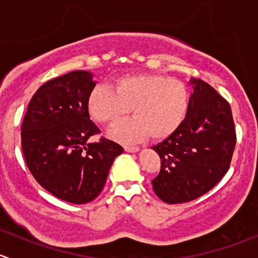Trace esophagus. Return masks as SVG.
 I'll return each instance as SVG.
<instances>
[{
    "instance_id": "34e87169",
    "label": "esophagus",
    "mask_w": 258,
    "mask_h": 258,
    "mask_svg": "<svg viewBox=\"0 0 258 258\" xmlns=\"http://www.w3.org/2000/svg\"><path fill=\"white\" fill-rule=\"evenodd\" d=\"M124 150H126L127 152H136V151H139L140 147L139 146H128V145H126V146H124Z\"/></svg>"
}]
</instances>
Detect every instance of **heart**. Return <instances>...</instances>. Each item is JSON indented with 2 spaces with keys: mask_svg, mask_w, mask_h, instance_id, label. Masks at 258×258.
<instances>
[{
  "mask_svg": "<svg viewBox=\"0 0 258 258\" xmlns=\"http://www.w3.org/2000/svg\"><path fill=\"white\" fill-rule=\"evenodd\" d=\"M114 91L99 86L88 97V112L103 126H114L130 113L135 118L119 124L112 137L135 142L150 135L164 140L180 128L189 112L190 93L184 82L159 74L124 76L114 82Z\"/></svg>",
  "mask_w": 258,
  "mask_h": 258,
  "instance_id": "obj_1",
  "label": "heart"
}]
</instances>
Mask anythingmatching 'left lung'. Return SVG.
<instances>
[{
	"label": "left lung",
	"instance_id": "obj_1",
	"mask_svg": "<svg viewBox=\"0 0 258 258\" xmlns=\"http://www.w3.org/2000/svg\"><path fill=\"white\" fill-rule=\"evenodd\" d=\"M194 93L180 128L152 146L161 159L154 191L162 202L180 204L204 196L231 166L236 130L228 102L213 87L191 79Z\"/></svg>",
	"mask_w": 258,
	"mask_h": 258
}]
</instances>
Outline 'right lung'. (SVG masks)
<instances>
[{
  "label": "right lung",
  "mask_w": 258,
  "mask_h": 258,
  "mask_svg": "<svg viewBox=\"0 0 258 258\" xmlns=\"http://www.w3.org/2000/svg\"><path fill=\"white\" fill-rule=\"evenodd\" d=\"M92 74L76 71L42 84L30 101L21 126V147L30 172L61 201L84 204L99 196L121 145L102 136L89 119Z\"/></svg>",
  "instance_id": "1"
}]
</instances>
